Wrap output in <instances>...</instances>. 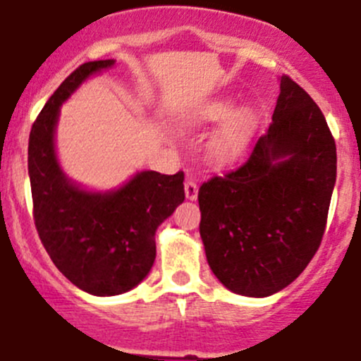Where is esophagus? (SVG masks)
<instances>
[{"label": "esophagus", "mask_w": 361, "mask_h": 361, "mask_svg": "<svg viewBox=\"0 0 361 361\" xmlns=\"http://www.w3.org/2000/svg\"><path fill=\"white\" fill-rule=\"evenodd\" d=\"M197 192H199V187L194 180L185 181V195H187V199L195 201V199H197Z\"/></svg>", "instance_id": "obj_1"}]
</instances>
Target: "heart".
I'll return each instance as SVG.
<instances>
[{
    "label": "heart",
    "mask_w": 361,
    "mask_h": 361,
    "mask_svg": "<svg viewBox=\"0 0 361 361\" xmlns=\"http://www.w3.org/2000/svg\"><path fill=\"white\" fill-rule=\"evenodd\" d=\"M231 111L227 100H216L202 107L199 120L216 123L222 120L204 146V159L209 166L226 167L236 162L247 148L255 128V114L248 107Z\"/></svg>",
    "instance_id": "b5f03b06"
}]
</instances>
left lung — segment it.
Masks as SVG:
<instances>
[{
	"label": "left lung",
	"mask_w": 361,
	"mask_h": 361,
	"mask_svg": "<svg viewBox=\"0 0 361 361\" xmlns=\"http://www.w3.org/2000/svg\"><path fill=\"white\" fill-rule=\"evenodd\" d=\"M274 123L243 166L199 188L206 259L229 291L262 298L291 284L319 248L337 178L324 114L281 77Z\"/></svg>",
	"instance_id": "left-lung-1"
}]
</instances>
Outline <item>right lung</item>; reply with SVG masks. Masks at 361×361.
I'll return each instance as SVG.
<instances>
[{
	"label": "right lung",
	"instance_id": "obj_1",
	"mask_svg": "<svg viewBox=\"0 0 361 361\" xmlns=\"http://www.w3.org/2000/svg\"><path fill=\"white\" fill-rule=\"evenodd\" d=\"M114 65L87 61L73 70L35 120L27 145L33 219L56 268L82 291L114 296L130 291L152 269L155 231L183 202V171L137 173L113 192H86L63 174L54 152L59 106L86 77Z\"/></svg>",
	"mask_w": 361,
	"mask_h": 361
}]
</instances>
